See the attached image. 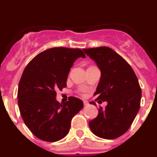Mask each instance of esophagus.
Segmentation results:
<instances>
[{
    "instance_id": "esophagus-1",
    "label": "esophagus",
    "mask_w": 157,
    "mask_h": 157,
    "mask_svg": "<svg viewBox=\"0 0 157 157\" xmlns=\"http://www.w3.org/2000/svg\"><path fill=\"white\" fill-rule=\"evenodd\" d=\"M83 104H84V105H85V106H87V105H89V102L87 101H83Z\"/></svg>"
}]
</instances>
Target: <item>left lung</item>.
<instances>
[{
    "label": "left lung",
    "mask_w": 157,
    "mask_h": 157,
    "mask_svg": "<svg viewBox=\"0 0 157 157\" xmlns=\"http://www.w3.org/2000/svg\"><path fill=\"white\" fill-rule=\"evenodd\" d=\"M96 62L101 75L94 96L98 102L107 101L89 126L95 135L114 139L127 132L140 108L141 90L130 65L113 49L106 46L84 48ZM96 105L94 101L90 102Z\"/></svg>",
    "instance_id": "8db88e82"
}]
</instances>
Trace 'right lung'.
<instances>
[{
	"label": "right lung",
	"instance_id": "right-lung-1",
	"mask_svg": "<svg viewBox=\"0 0 157 157\" xmlns=\"http://www.w3.org/2000/svg\"><path fill=\"white\" fill-rule=\"evenodd\" d=\"M85 58L79 48H48L32 59L25 67L18 88V105L25 124L37 138L54 142L67 134L71 122L83 108L82 100L70 97L56 101L57 90L67 86L73 63Z\"/></svg>",
	"mask_w": 157,
	"mask_h": 157
}]
</instances>
